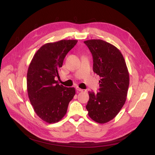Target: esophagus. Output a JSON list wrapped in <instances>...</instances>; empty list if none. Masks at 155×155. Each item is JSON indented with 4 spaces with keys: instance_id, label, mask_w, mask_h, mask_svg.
<instances>
[{
    "instance_id": "1",
    "label": "esophagus",
    "mask_w": 155,
    "mask_h": 155,
    "mask_svg": "<svg viewBox=\"0 0 155 155\" xmlns=\"http://www.w3.org/2000/svg\"><path fill=\"white\" fill-rule=\"evenodd\" d=\"M76 89H77V90L78 91H79V92H84V91H85V90H83V89H81L80 88H79V87H76Z\"/></svg>"
}]
</instances>
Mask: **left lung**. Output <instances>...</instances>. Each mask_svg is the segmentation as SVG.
<instances>
[{
  "mask_svg": "<svg viewBox=\"0 0 155 155\" xmlns=\"http://www.w3.org/2000/svg\"><path fill=\"white\" fill-rule=\"evenodd\" d=\"M93 56V70L101 77L99 91L88 92L86 105L93 120L104 124L114 118L125 104L129 75L124 57L115 46L102 39L85 41Z\"/></svg>",
  "mask_w": 155,
  "mask_h": 155,
  "instance_id": "left-lung-1",
  "label": "left lung"
}]
</instances>
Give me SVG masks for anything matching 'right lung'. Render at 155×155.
<instances>
[{
  "instance_id": "right-lung-1",
  "label": "right lung",
  "mask_w": 155,
  "mask_h": 155,
  "mask_svg": "<svg viewBox=\"0 0 155 155\" xmlns=\"http://www.w3.org/2000/svg\"><path fill=\"white\" fill-rule=\"evenodd\" d=\"M75 39L60 40L41 47L32 58L27 73V90L30 102L39 118L47 123H55L66 114L69 102L75 95L74 87L60 85L58 70Z\"/></svg>"
}]
</instances>
